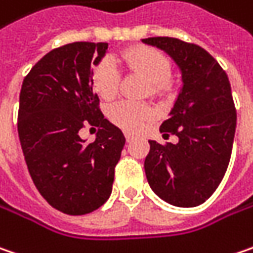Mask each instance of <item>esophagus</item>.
I'll use <instances>...</instances> for the list:
<instances>
[{
    "label": "esophagus",
    "instance_id": "esophagus-1",
    "mask_svg": "<svg viewBox=\"0 0 253 253\" xmlns=\"http://www.w3.org/2000/svg\"><path fill=\"white\" fill-rule=\"evenodd\" d=\"M125 139H126V142H131L133 139V135H131V133H125Z\"/></svg>",
    "mask_w": 253,
    "mask_h": 253
}]
</instances>
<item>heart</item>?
<instances>
[{
    "label": "heart",
    "mask_w": 253,
    "mask_h": 253,
    "mask_svg": "<svg viewBox=\"0 0 253 253\" xmlns=\"http://www.w3.org/2000/svg\"><path fill=\"white\" fill-rule=\"evenodd\" d=\"M121 61L129 70L145 78L151 95H165L172 89V81L169 80L172 62L162 51L149 46H136L124 51L121 54ZM120 80V71L111 58H105L96 64L92 72L95 91L105 99L117 95ZM152 115L154 109L149 105L132 101L115 102L108 111L109 120L128 132L138 131L146 121L152 118Z\"/></svg>",
    "instance_id": "obj_1"
}]
</instances>
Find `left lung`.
Returning <instances> with one entry per match:
<instances>
[{"label":"left lung","instance_id":"8db88e82","mask_svg":"<svg viewBox=\"0 0 253 253\" xmlns=\"http://www.w3.org/2000/svg\"><path fill=\"white\" fill-rule=\"evenodd\" d=\"M179 67L182 88L159 131L178 144L149 141L145 175L151 189L173 207L192 208L215 192L226 172L236 128L231 84L216 59L199 45L169 37L142 40Z\"/></svg>","mask_w":253,"mask_h":253}]
</instances>
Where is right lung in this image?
I'll return each mask as SVG.
<instances>
[{
  "label": "right lung",
  "instance_id": "1",
  "mask_svg": "<svg viewBox=\"0 0 253 253\" xmlns=\"http://www.w3.org/2000/svg\"><path fill=\"white\" fill-rule=\"evenodd\" d=\"M107 49V42L55 48L32 67L19 92L18 136L30 175L45 201L68 215L107 202L125 145L94 92L92 65ZM86 125L100 128L91 144L78 133Z\"/></svg>",
  "mask_w": 253,
  "mask_h": 253
}]
</instances>
